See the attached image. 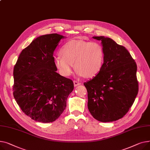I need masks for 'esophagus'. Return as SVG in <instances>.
I'll return each instance as SVG.
<instances>
[{"label":"esophagus","mask_w":150,"mask_h":150,"mask_svg":"<svg viewBox=\"0 0 150 150\" xmlns=\"http://www.w3.org/2000/svg\"><path fill=\"white\" fill-rule=\"evenodd\" d=\"M73 83H74V86H78V85H80L81 84V82H79L76 81H73Z\"/></svg>","instance_id":"1"}]
</instances>
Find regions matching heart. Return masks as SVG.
Returning <instances> with one entry per match:
<instances>
[{
  "label": "heart",
  "mask_w": 150,
  "mask_h": 150,
  "mask_svg": "<svg viewBox=\"0 0 150 150\" xmlns=\"http://www.w3.org/2000/svg\"><path fill=\"white\" fill-rule=\"evenodd\" d=\"M61 55L54 57V65L60 73L69 76L73 72V64L79 76L93 77L103 67L104 50L98 43L83 40H71L62 48Z\"/></svg>",
  "instance_id": "obj_1"
}]
</instances>
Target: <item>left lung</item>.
<instances>
[{
	"label": "left lung",
	"instance_id": "8db88e82",
	"mask_svg": "<svg viewBox=\"0 0 150 150\" xmlns=\"http://www.w3.org/2000/svg\"><path fill=\"white\" fill-rule=\"evenodd\" d=\"M101 40L104 62L100 71L83 85L88 92V108L102 122L122 118L133 105L139 91L137 65L128 51L109 38Z\"/></svg>",
	"mask_w": 150,
	"mask_h": 150
}]
</instances>
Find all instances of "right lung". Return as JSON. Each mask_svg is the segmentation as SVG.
I'll list each match as a JSON object with an SVG mask.
<instances>
[{"instance_id": "obj_1", "label": "right lung", "mask_w": 150, "mask_h": 150, "mask_svg": "<svg viewBox=\"0 0 150 150\" xmlns=\"http://www.w3.org/2000/svg\"><path fill=\"white\" fill-rule=\"evenodd\" d=\"M64 38L50 34L35 39L22 51L14 67V98L26 115L38 122L58 119L74 89L73 82L56 73L54 65V51Z\"/></svg>"}]
</instances>
